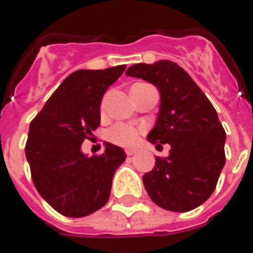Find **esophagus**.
Here are the masks:
<instances>
[{
  "instance_id": "34e87169",
  "label": "esophagus",
  "mask_w": 253,
  "mask_h": 253,
  "mask_svg": "<svg viewBox=\"0 0 253 253\" xmlns=\"http://www.w3.org/2000/svg\"><path fill=\"white\" fill-rule=\"evenodd\" d=\"M135 153H136V150L135 149H126L127 156H132V154H135Z\"/></svg>"
}]
</instances>
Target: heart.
I'll list each match as a JSON object with an SVG mask.
<instances>
[{
    "mask_svg": "<svg viewBox=\"0 0 253 253\" xmlns=\"http://www.w3.org/2000/svg\"><path fill=\"white\" fill-rule=\"evenodd\" d=\"M104 108V103L101 105ZM140 133H141V128L140 127L133 126L131 123L120 122L116 123L114 126H112L108 130V139L112 143L117 144V145L122 146H131L139 141Z\"/></svg>",
    "mask_w": 253,
    "mask_h": 253,
    "instance_id": "1",
    "label": "heart"
}]
</instances>
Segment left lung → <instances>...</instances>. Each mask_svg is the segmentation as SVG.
I'll return each instance as SVG.
<instances>
[{"instance_id":"left-lung-1","label":"left lung","mask_w":253,"mask_h":253,"mask_svg":"<svg viewBox=\"0 0 253 253\" xmlns=\"http://www.w3.org/2000/svg\"><path fill=\"white\" fill-rule=\"evenodd\" d=\"M130 77L158 88L161 105L148 135L152 144H169L167 158L143 176L150 199L173 212L194 210L213 193L225 165V133L215 108L181 67L169 60L131 65Z\"/></svg>"}]
</instances>
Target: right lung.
I'll list each match as a JSON object with an SVG mask.
<instances>
[{"mask_svg": "<svg viewBox=\"0 0 253 253\" xmlns=\"http://www.w3.org/2000/svg\"><path fill=\"white\" fill-rule=\"evenodd\" d=\"M126 65L69 74L31 122L25 156L42 198L68 217H84L108 202L122 148L105 143L100 156H84L81 145L100 125L103 95Z\"/></svg>", "mask_w": 253, "mask_h": 253, "instance_id": "1", "label": "right lung"}]
</instances>
